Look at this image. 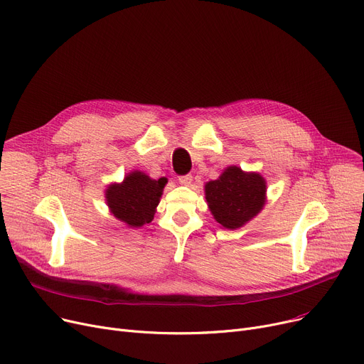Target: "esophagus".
I'll return each instance as SVG.
<instances>
[{
	"mask_svg": "<svg viewBox=\"0 0 364 364\" xmlns=\"http://www.w3.org/2000/svg\"><path fill=\"white\" fill-rule=\"evenodd\" d=\"M178 180H180V183H181V184H184V186H190V184H191V181H193V176H191V174H186V176H181Z\"/></svg>",
	"mask_w": 364,
	"mask_h": 364,
	"instance_id": "obj_1",
	"label": "esophagus"
}]
</instances>
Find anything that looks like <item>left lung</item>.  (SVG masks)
Listing matches in <instances>:
<instances>
[{"label":"left lung","instance_id":"obj_1","mask_svg":"<svg viewBox=\"0 0 364 364\" xmlns=\"http://www.w3.org/2000/svg\"><path fill=\"white\" fill-rule=\"evenodd\" d=\"M208 206L227 230H237L263 209L266 181L257 173H245L238 166H228L218 180L205 184Z\"/></svg>","mask_w":364,"mask_h":364}]
</instances>
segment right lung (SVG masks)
Returning <instances> with one entry per match:
<instances>
[{"label":"right lung","instance_id":"right-lung-1","mask_svg":"<svg viewBox=\"0 0 364 364\" xmlns=\"http://www.w3.org/2000/svg\"><path fill=\"white\" fill-rule=\"evenodd\" d=\"M165 184V177L154 180L141 171H132L123 183L108 186L105 200L117 220L132 228H139L152 223Z\"/></svg>","mask_w":364,"mask_h":364}]
</instances>
